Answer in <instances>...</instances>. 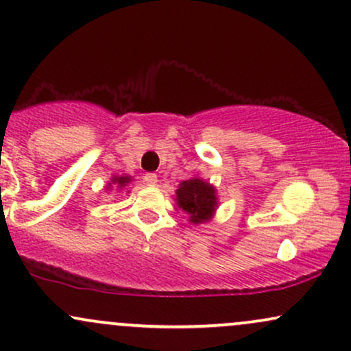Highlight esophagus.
<instances>
[{
  "instance_id": "1",
  "label": "esophagus",
  "mask_w": 351,
  "mask_h": 351,
  "mask_svg": "<svg viewBox=\"0 0 351 351\" xmlns=\"http://www.w3.org/2000/svg\"><path fill=\"white\" fill-rule=\"evenodd\" d=\"M143 181L148 184V186H155L156 181H158V176H156L155 173H147V175L143 176Z\"/></svg>"
}]
</instances>
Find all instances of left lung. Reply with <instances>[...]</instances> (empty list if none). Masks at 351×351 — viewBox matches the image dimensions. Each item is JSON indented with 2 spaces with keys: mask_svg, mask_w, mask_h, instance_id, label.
Masks as SVG:
<instances>
[{
  "mask_svg": "<svg viewBox=\"0 0 351 351\" xmlns=\"http://www.w3.org/2000/svg\"><path fill=\"white\" fill-rule=\"evenodd\" d=\"M176 204L186 211L191 223H204L211 219L217 208L216 189L201 178L186 180L176 189Z\"/></svg>",
  "mask_w": 351,
  "mask_h": 351,
  "instance_id": "8db88e82",
  "label": "left lung"
}]
</instances>
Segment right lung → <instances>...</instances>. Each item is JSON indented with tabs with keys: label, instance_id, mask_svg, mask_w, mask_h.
<instances>
[{
	"label": "right lung",
	"instance_id": "right-lung-1",
	"mask_svg": "<svg viewBox=\"0 0 351 351\" xmlns=\"http://www.w3.org/2000/svg\"><path fill=\"white\" fill-rule=\"evenodd\" d=\"M132 181V176H112V181L107 184V189H122Z\"/></svg>",
	"mask_w": 351,
	"mask_h": 351
}]
</instances>
